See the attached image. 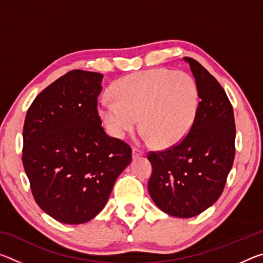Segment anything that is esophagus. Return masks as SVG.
Wrapping results in <instances>:
<instances>
[{
  "instance_id": "1",
  "label": "esophagus",
  "mask_w": 263,
  "mask_h": 263,
  "mask_svg": "<svg viewBox=\"0 0 263 263\" xmlns=\"http://www.w3.org/2000/svg\"><path fill=\"white\" fill-rule=\"evenodd\" d=\"M141 155H144V152H141L140 149H138V148H133V149H132V158H133V159L140 158Z\"/></svg>"
}]
</instances>
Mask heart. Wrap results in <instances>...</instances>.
<instances>
[{"mask_svg": "<svg viewBox=\"0 0 263 263\" xmlns=\"http://www.w3.org/2000/svg\"><path fill=\"white\" fill-rule=\"evenodd\" d=\"M115 101L103 99L99 114L108 131L124 138L137 126L145 139L159 147H171L188 135L196 121L199 90L184 72L157 68L126 75L111 86Z\"/></svg>", "mask_w": 263, "mask_h": 263, "instance_id": "b5f03b06", "label": "heart"}]
</instances>
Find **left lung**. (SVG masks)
Segmentation results:
<instances>
[{"mask_svg": "<svg viewBox=\"0 0 263 263\" xmlns=\"http://www.w3.org/2000/svg\"><path fill=\"white\" fill-rule=\"evenodd\" d=\"M183 59L198 86L197 117L180 144L149 152L148 193L167 215L191 218L210 208L224 190L235 154V124L232 104L219 82L198 61Z\"/></svg>", "mask_w": 263, "mask_h": 263, "instance_id": "1", "label": "left lung"}]
</instances>
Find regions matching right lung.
Instances as JSON below:
<instances>
[{"label":"right lung","instance_id":"add662e5","mask_svg":"<svg viewBox=\"0 0 263 263\" xmlns=\"http://www.w3.org/2000/svg\"><path fill=\"white\" fill-rule=\"evenodd\" d=\"M103 75L70 70L35 97L23 127V166L34 201L64 224L99 215L132 149L106 135L97 111Z\"/></svg>","mask_w":263,"mask_h":263}]
</instances>
